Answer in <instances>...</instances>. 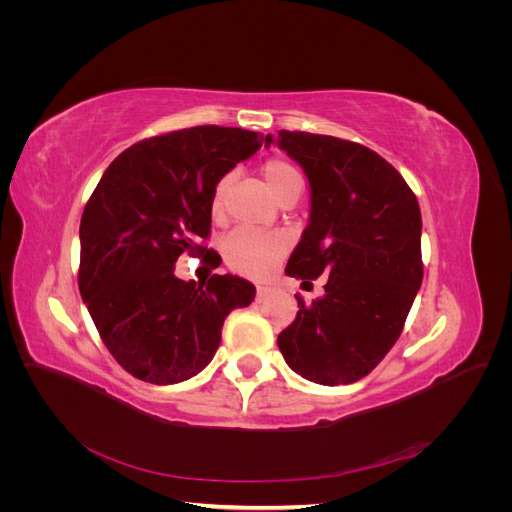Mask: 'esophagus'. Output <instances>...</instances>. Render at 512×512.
<instances>
[{"label": "esophagus", "instance_id": "34e87169", "mask_svg": "<svg viewBox=\"0 0 512 512\" xmlns=\"http://www.w3.org/2000/svg\"><path fill=\"white\" fill-rule=\"evenodd\" d=\"M273 292H275V288L271 284H258L256 286V299L258 301H265L267 297H271Z\"/></svg>", "mask_w": 512, "mask_h": 512}]
</instances>
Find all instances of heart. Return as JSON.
Listing matches in <instances>:
<instances>
[{"label": "heart", "mask_w": 512, "mask_h": 512, "mask_svg": "<svg viewBox=\"0 0 512 512\" xmlns=\"http://www.w3.org/2000/svg\"><path fill=\"white\" fill-rule=\"evenodd\" d=\"M262 177H265L269 190L280 198L292 185L301 183V177L290 162L282 158H271L262 164ZM228 188V177H222L211 192V211L220 213L224 205V194ZM288 250V239L280 232H260L250 228L232 230L222 243V254L230 269L245 275H267L277 260Z\"/></svg>", "instance_id": "heart-1"}]
</instances>
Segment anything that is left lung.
<instances>
[{"instance_id": "8db88e82", "label": "left lung", "mask_w": 512, "mask_h": 512, "mask_svg": "<svg viewBox=\"0 0 512 512\" xmlns=\"http://www.w3.org/2000/svg\"><path fill=\"white\" fill-rule=\"evenodd\" d=\"M307 175L312 209L286 275L327 277L324 297L277 335L305 380L337 386L365 378L404 331L423 282L421 209L397 170L359 143L280 130L267 134Z\"/></svg>"}]
</instances>
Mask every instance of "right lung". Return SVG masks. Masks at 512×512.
Masks as SVG:
<instances>
[{
	"instance_id": "right-lung-1",
	"label": "right lung",
	"mask_w": 512,
	"mask_h": 512,
	"mask_svg": "<svg viewBox=\"0 0 512 512\" xmlns=\"http://www.w3.org/2000/svg\"><path fill=\"white\" fill-rule=\"evenodd\" d=\"M262 134L196 126L132 145L104 170L81 218L79 290L104 346L134 378L177 384L203 371L226 316L256 288L237 275L183 282L177 258L215 260L211 192Z\"/></svg>"
}]
</instances>
